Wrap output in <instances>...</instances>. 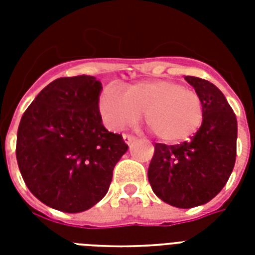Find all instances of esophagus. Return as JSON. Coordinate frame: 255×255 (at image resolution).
Segmentation results:
<instances>
[{"label": "esophagus", "instance_id": "obj_1", "mask_svg": "<svg viewBox=\"0 0 255 255\" xmlns=\"http://www.w3.org/2000/svg\"><path fill=\"white\" fill-rule=\"evenodd\" d=\"M123 139L124 141H126V144H131L132 141H135V136H132V135H127V133H124L123 135Z\"/></svg>", "mask_w": 255, "mask_h": 255}]
</instances>
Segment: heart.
<instances>
[{
  "instance_id": "1",
  "label": "heart",
  "mask_w": 255,
  "mask_h": 255,
  "mask_svg": "<svg viewBox=\"0 0 255 255\" xmlns=\"http://www.w3.org/2000/svg\"><path fill=\"white\" fill-rule=\"evenodd\" d=\"M99 111L104 123L115 131L144 115L147 127L167 144L192 137L204 120L201 98L172 81L137 82L124 94L115 86H107L99 98Z\"/></svg>"
}]
</instances>
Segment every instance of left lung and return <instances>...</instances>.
<instances>
[{
	"label": "left lung",
	"instance_id": "8db88e82",
	"mask_svg": "<svg viewBox=\"0 0 255 255\" xmlns=\"http://www.w3.org/2000/svg\"><path fill=\"white\" fill-rule=\"evenodd\" d=\"M204 104V120L189 141L156 143L148 180L160 200L189 209L216 197L229 180L237 155V119L213 83L185 77Z\"/></svg>",
	"mask_w": 255,
	"mask_h": 255
}]
</instances>
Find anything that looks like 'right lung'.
<instances>
[{
  "mask_svg": "<svg viewBox=\"0 0 255 255\" xmlns=\"http://www.w3.org/2000/svg\"><path fill=\"white\" fill-rule=\"evenodd\" d=\"M95 77L59 78L22 115L17 163L29 190L45 205L79 213L108 192L112 170L128 145L102 123Z\"/></svg>",
  "mask_w": 255,
  "mask_h": 255,
  "instance_id": "add662e5",
  "label": "right lung"
}]
</instances>
